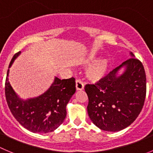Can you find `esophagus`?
<instances>
[{
    "label": "esophagus",
    "mask_w": 153,
    "mask_h": 153,
    "mask_svg": "<svg viewBox=\"0 0 153 153\" xmlns=\"http://www.w3.org/2000/svg\"><path fill=\"white\" fill-rule=\"evenodd\" d=\"M76 90H82L84 88V84L82 83L80 79L76 80Z\"/></svg>",
    "instance_id": "obj_1"
}]
</instances>
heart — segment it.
<instances>
[{
	"mask_svg": "<svg viewBox=\"0 0 153 153\" xmlns=\"http://www.w3.org/2000/svg\"><path fill=\"white\" fill-rule=\"evenodd\" d=\"M95 55L91 54L87 59V62H92L95 59ZM107 67H108V63L107 59H101L96 61L87 69V78L92 82H97L100 80L105 76L107 71Z\"/></svg>",
	"mask_w": 153,
	"mask_h": 153,
	"instance_id": "obj_1",
	"label": "heart"
}]
</instances>
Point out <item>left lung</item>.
<instances>
[{"label": "left lung", "instance_id": "8db88e82", "mask_svg": "<svg viewBox=\"0 0 153 153\" xmlns=\"http://www.w3.org/2000/svg\"><path fill=\"white\" fill-rule=\"evenodd\" d=\"M131 58L113 69L95 84H87V111L93 123L107 131H119L134 123L143 107L146 92L143 64ZM123 67L124 72L117 74Z\"/></svg>", "mask_w": 153, "mask_h": 153}]
</instances>
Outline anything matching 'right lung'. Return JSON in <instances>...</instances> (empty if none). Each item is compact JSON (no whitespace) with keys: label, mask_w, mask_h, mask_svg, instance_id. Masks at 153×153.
I'll return each mask as SVG.
<instances>
[{"label":"right lung","mask_w":153,"mask_h":153,"mask_svg":"<svg viewBox=\"0 0 153 153\" xmlns=\"http://www.w3.org/2000/svg\"><path fill=\"white\" fill-rule=\"evenodd\" d=\"M20 54L21 52H19L14 55L9 68ZM9 72L8 69L5 82L6 99L10 111L19 124L34 133H49L59 128L66 117L67 104L76 91L75 79L55 77L49 89L41 95L22 100L9 82Z\"/></svg>","instance_id":"obj_1"}]
</instances>
